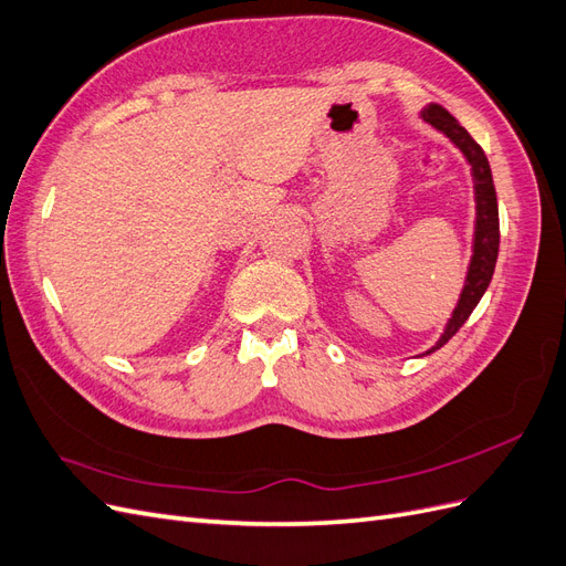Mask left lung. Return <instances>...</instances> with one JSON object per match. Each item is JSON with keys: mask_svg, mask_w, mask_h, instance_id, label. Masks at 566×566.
<instances>
[{"mask_svg": "<svg viewBox=\"0 0 566 566\" xmlns=\"http://www.w3.org/2000/svg\"><path fill=\"white\" fill-rule=\"evenodd\" d=\"M419 116H422L429 125H433L436 130L443 133L462 151L467 164H470V168H472L474 201H476L472 261H470V268H467V280H464L462 294H460V301L455 305L453 315H450L439 342H436V346H431L427 350V353H433L436 348L448 344V338H453L458 334V329L464 325L467 317H470L472 311L476 308V303L481 301L483 292L489 289L493 270H495V261H497L500 220H497V199H495V187H493L489 158H486V154H483L479 144L472 139V135L467 133L464 127L439 104L424 106Z\"/></svg>", "mask_w": 566, "mask_h": 566, "instance_id": "obj_1", "label": "left lung"}]
</instances>
